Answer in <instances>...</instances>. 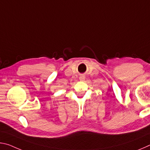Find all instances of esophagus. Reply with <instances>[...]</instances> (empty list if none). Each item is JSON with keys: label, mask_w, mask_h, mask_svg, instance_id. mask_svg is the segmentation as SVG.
I'll list each match as a JSON object with an SVG mask.
<instances>
[{"label": "esophagus", "mask_w": 150, "mask_h": 150, "mask_svg": "<svg viewBox=\"0 0 150 150\" xmlns=\"http://www.w3.org/2000/svg\"><path fill=\"white\" fill-rule=\"evenodd\" d=\"M79 80L81 81H83L85 80V75H81L79 77Z\"/></svg>", "instance_id": "obj_1"}]
</instances>
